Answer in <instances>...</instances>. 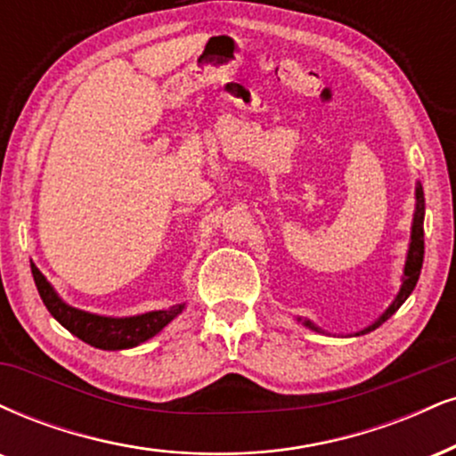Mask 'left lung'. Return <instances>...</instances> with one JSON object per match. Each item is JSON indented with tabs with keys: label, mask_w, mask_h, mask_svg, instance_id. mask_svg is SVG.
<instances>
[{
	"label": "left lung",
	"mask_w": 456,
	"mask_h": 456,
	"mask_svg": "<svg viewBox=\"0 0 456 456\" xmlns=\"http://www.w3.org/2000/svg\"><path fill=\"white\" fill-rule=\"evenodd\" d=\"M414 197H416V206H414V218H412V232H410V246H408V255H405V265H403V276H402V287H399V293L395 295L391 305H388V308L382 312V314L378 316L374 322H371V325L363 327L361 331H356V333H350V338L365 336V333L374 331V329L380 327L382 322L388 321V318H391L395 312L402 308V304L410 297V293L414 290L416 282H419L420 267H422V256H425V229H422V221H425V195H422V184L420 183H416ZM297 321L304 327L312 329V331L325 333L321 327L314 325L310 318L297 316Z\"/></svg>",
	"instance_id": "8db88e82"
}]
</instances>
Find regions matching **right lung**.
Wrapping results in <instances>:
<instances>
[{
    "mask_svg": "<svg viewBox=\"0 0 456 456\" xmlns=\"http://www.w3.org/2000/svg\"><path fill=\"white\" fill-rule=\"evenodd\" d=\"M31 273H34L37 293H40L48 312L54 316V321L61 322L82 342L100 350H127L140 346V344L155 338L159 331H163L184 310V304H178L169 310H152L135 316L93 314V312L78 310L65 304L53 284L46 281V276L37 270L36 263H31Z\"/></svg>",
    "mask_w": 456,
    "mask_h": 456,
    "instance_id": "obj_1",
    "label": "right lung"
}]
</instances>
